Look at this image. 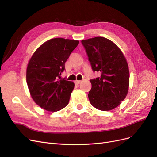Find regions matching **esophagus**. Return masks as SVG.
I'll use <instances>...</instances> for the list:
<instances>
[{
	"label": "esophagus",
	"instance_id": "esophagus-1",
	"mask_svg": "<svg viewBox=\"0 0 157 157\" xmlns=\"http://www.w3.org/2000/svg\"><path fill=\"white\" fill-rule=\"evenodd\" d=\"M81 82H82L81 80H76V81L75 82V83L76 85H79Z\"/></svg>",
	"mask_w": 157,
	"mask_h": 157
}]
</instances>
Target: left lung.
I'll return each instance as SVG.
<instances>
[{
	"mask_svg": "<svg viewBox=\"0 0 157 157\" xmlns=\"http://www.w3.org/2000/svg\"><path fill=\"white\" fill-rule=\"evenodd\" d=\"M93 71L100 77L90 79L88 97L92 106L102 111L113 110L126 98L129 72L122 52L110 40L97 37L82 40Z\"/></svg>",
	"mask_w": 157,
	"mask_h": 157,
	"instance_id": "left-lung-1",
	"label": "left lung"
}]
</instances>
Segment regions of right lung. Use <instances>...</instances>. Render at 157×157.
<instances>
[{
    "label": "right lung",
    "instance_id": "right-lung-1",
    "mask_svg": "<svg viewBox=\"0 0 157 157\" xmlns=\"http://www.w3.org/2000/svg\"><path fill=\"white\" fill-rule=\"evenodd\" d=\"M79 41L63 38L48 40L34 52L29 62L26 80L35 103L51 112L68 105L74 88L72 82L61 78L65 62Z\"/></svg>",
    "mask_w": 157,
    "mask_h": 157
}]
</instances>
